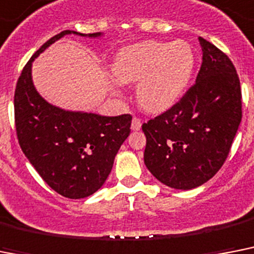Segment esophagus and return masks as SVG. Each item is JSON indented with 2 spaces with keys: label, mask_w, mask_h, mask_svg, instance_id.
Listing matches in <instances>:
<instances>
[{
  "label": "esophagus",
  "mask_w": 254,
  "mask_h": 254,
  "mask_svg": "<svg viewBox=\"0 0 254 254\" xmlns=\"http://www.w3.org/2000/svg\"><path fill=\"white\" fill-rule=\"evenodd\" d=\"M142 127V121L141 119H138V117H134L133 120H131V129L133 130H139Z\"/></svg>",
  "instance_id": "1"
}]
</instances>
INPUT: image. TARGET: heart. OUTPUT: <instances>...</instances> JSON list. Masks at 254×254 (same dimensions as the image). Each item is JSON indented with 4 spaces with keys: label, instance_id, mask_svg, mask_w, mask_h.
I'll return each mask as SVG.
<instances>
[{
    "label": "heart",
    "instance_id": "obj_1",
    "mask_svg": "<svg viewBox=\"0 0 254 254\" xmlns=\"http://www.w3.org/2000/svg\"><path fill=\"white\" fill-rule=\"evenodd\" d=\"M194 66V55L185 41L148 40L124 48L112 74L121 84L137 86V99L148 112H164L184 92Z\"/></svg>",
    "mask_w": 254,
    "mask_h": 254
}]
</instances>
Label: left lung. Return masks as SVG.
Masks as SVG:
<instances>
[{
    "mask_svg": "<svg viewBox=\"0 0 254 254\" xmlns=\"http://www.w3.org/2000/svg\"><path fill=\"white\" fill-rule=\"evenodd\" d=\"M195 83L159 116L142 125L145 164L164 185L193 189L220 170L240 125L241 88L227 55L203 38Z\"/></svg>",
    "mask_w": 254,
    "mask_h": 254,
    "instance_id": "1",
    "label": "left lung"
}]
</instances>
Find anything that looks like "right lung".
<instances>
[{"label":"right lung","mask_w":254,"mask_h":254,"mask_svg":"<svg viewBox=\"0 0 254 254\" xmlns=\"http://www.w3.org/2000/svg\"><path fill=\"white\" fill-rule=\"evenodd\" d=\"M67 34L87 36L65 30L35 52L16 82L14 117L20 148L41 179L59 194L78 199L104 184L119 148L130 134L131 116L64 111L38 94L31 78L32 61ZM88 36L96 38L100 32Z\"/></svg>","instance_id":"1"}]
</instances>
